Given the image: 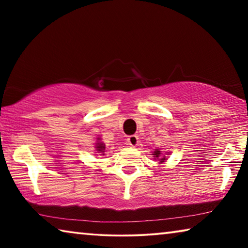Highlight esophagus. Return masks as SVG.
I'll return each instance as SVG.
<instances>
[{"label":"esophagus","mask_w":248,"mask_h":248,"mask_svg":"<svg viewBox=\"0 0 248 248\" xmlns=\"http://www.w3.org/2000/svg\"><path fill=\"white\" fill-rule=\"evenodd\" d=\"M128 143L131 146H137L139 143V138L136 134H132V136L128 137Z\"/></svg>","instance_id":"34e87169"}]
</instances>
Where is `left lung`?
Returning <instances> with one entry per match:
<instances>
[{
  "mask_svg": "<svg viewBox=\"0 0 248 248\" xmlns=\"http://www.w3.org/2000/svg\"><path fill=\"white\" fill-rule=\"evenodd\" d=\"M154 157L155 158H158L159 156H161V151H158V150H156V151H154ZM163 158H158V159H161V163L162 162H164V159H166V157L165 156H162Z\"/></svg>",
  "mask_w": 248,
  "mask_h": 248,
  "instance_id": "obj_1",
  "label": "left lung"
}]
</instances>
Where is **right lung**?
Here are the masks:
<instances>
[{"label":"right lung","mask_w":248,"mask_h":248,"mask_svg":"<svg viewBox=\"0 0 248 248\" xmlns=\"http://www.w3.org/2000/svg\"><path fill=\"white\" fill-rule=\"evenodd\" d=\"M98 140H99V138H98ZM96 149H97V151H99V152H104V150H105V144H103L102 142H98L97 144H96Z\"/></svg>","instance_id":"right-lung-1"}]
</instances>
